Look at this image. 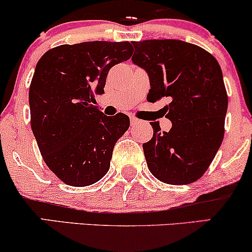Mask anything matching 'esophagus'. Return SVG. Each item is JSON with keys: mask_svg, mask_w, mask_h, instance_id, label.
I'll use <instances>...</instances> for the list:
<instances>
[{"mask_svg": "<svg viewBox=\"0 0 252 252\" xmlns=\"http://www.w3.org/2000/svg\"><path fill=\"white\" fill-rule=\"evenodd\" d=\"M139 124H140V120L139 119H136V118H133V117H132V118H130V126H138L139 125Z\"/></svg>", "mask_w": 252, "mask_h": 252, "instance_id": "34e87169", "label": "esophagus"}]
</instances>
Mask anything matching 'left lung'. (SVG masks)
I'll return each mask as SVG.
<instances>
[{
  "label": "left lung",
  "mask_w": 252,
  "mask_h": 252,
  "mask_svg": "<svg viewBox=\"0 0 252 252\" xmlns=\"http://www.w3.org/2000/svg\"><path fill=\"white\" fill-rule=\"evenodd\" d=\"M132 44V61L149 76L147 100L170 99L163 110L171 129L161 132L158 122L150 123L154 134L142 146L149 171L171 185L198 181L223 140L228 96L220 64L204 48L183 40Z\"/></svg>",
  "instance_id": "left-lung-1"
}]
</instances>
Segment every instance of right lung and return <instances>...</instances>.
<instances>
[{"mask_svg":"<svg viewBox=\"0 0 252 252\" xmlns=\"http://www.w3.org/2000/svg\"><path fill=\"white\" fill-rule=\"evenodd\" d=\"M128 41L60 45L38 61L29 104L31 128L42 158L64 184L88 186L110 169L114 145L128 116L107 117L94 105L114 64L132 57Z\"/></svg>","mask_w":252,"mask_h":252,"instance_id":"obj_1","label":"right lung"}]
</instances>
